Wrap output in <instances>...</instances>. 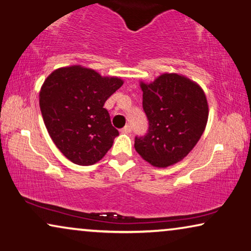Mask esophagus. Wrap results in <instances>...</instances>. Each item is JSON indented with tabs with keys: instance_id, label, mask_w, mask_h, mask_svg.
I'll return each instance as SVG.
<instances>
[{
	"instance_id": "1",
	"label": "esophagus",
	"mask_w": 251,
	"mask_h": 251,
	"mask_svg": "<svg viewBox=\"0 0 251 251\" xmlns=\"http://www.w3.org/2000/svg\"><path fill=\"white\" fill-rule=\"evenodd\" d=\"M121 132H122L123 134H129L130 132H132V128H130V126L126 125V126L124 127V128H122Z\"/></svg>"
}]
</instances>
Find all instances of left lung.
<instances>
[{
	"label": "left lung",
	"instance_id": "8db88e82",
	"mask_svg": "<svg viewBox=\"0 0 251 251\" xmlns=\"http://www.w3.org/2000/svg\"><path fill=\"white\" fill-rule=\"evenodd\" d=\"M148 134L135 137L136 152L153 167L181 161L204 133L208 118L206 96L181 74L163 73L151 83L141 81Z\"/></svg>",
	"mask_w": 251,
	"mask_h": 251
}]
</instances>
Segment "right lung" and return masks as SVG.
<instances>
[{"label": "right lung", "mask_w": 251, "mask_h": 251, "mask_svg": "<svg viewBox=\"0 0 251 251\" xmlns=\"http://www.w3.org/2000/svg\"><path fill=\"white\" fill-rule=\"evenodd\" d=\"M124 81L72 65L55 70L39 92L45 126L70 161L91 166L101 160L119 135L103 104Z\"/></svg>", "instance_id": "add662e5"}]
</instances>
